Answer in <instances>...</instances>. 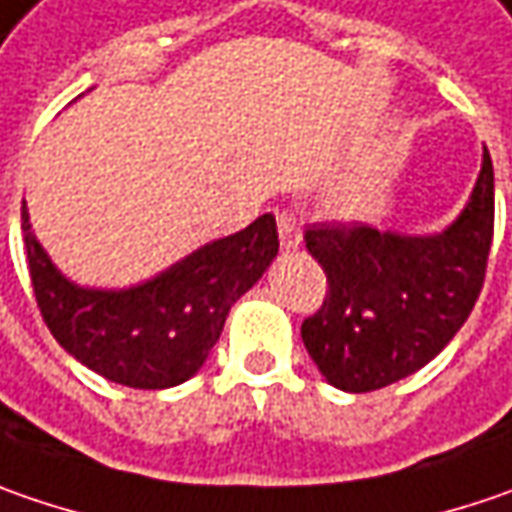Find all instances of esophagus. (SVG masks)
Here are the masks:
<instances>
[{
	"label": "esophagus",
	"mask_w": 512,
	"mask_h": 512,
	"mask_svg": "<svg viewBox=\"0 0 512 512\" xmlns=\"http://www.w3.org/2000/svg\"><path fill=\"white\" fill-rule=\"evenodd\" d=\"M278 234H280V246H283L286 252L298 249L300 243H303V234H300L295 214H289V212L278 214Z\"/></svg>",
	"instance_id": "1"
}]
</instances>
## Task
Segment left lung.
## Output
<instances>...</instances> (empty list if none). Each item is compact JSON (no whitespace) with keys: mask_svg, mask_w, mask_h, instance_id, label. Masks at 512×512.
<instances>
[{"mask_svg":"<svg viewBox=\"0 0 512 512\" xmlns=\"http://www.w3.org/2000/svg\"><path fill=\"white\" fill-rule=\"evenodd\" d=\"M493 209V163L484 148L467 206L441 232L326 223L306 232L329 292L303 321L300 338L332 387H389L427 367L456 338L484 283Z\"/></svg>","mask_w":512,"mask_h":512,"instance_id":"obj_1","label":"left lung"}]
</instances>
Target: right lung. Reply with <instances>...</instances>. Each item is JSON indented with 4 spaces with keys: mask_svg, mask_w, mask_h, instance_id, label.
I'll return each mask as SVG.
<instances>
[{
    "mask_svg": "<svg viewBox=\"0 0 512 512\" xmlns=\"http://www.w3.org/2000/svg\"><path fill=\"white\" fill-rule=\"evenodd\" d=\"M22 234L36 306L59 346L82 367L134 389H168L206 364L229 309L278 255L272 214L217 237L160 275L94 289L68 280L42 249L22 203Z\"/></svg>",
    "mask_w": 512,
    "mask_h": 512,
    "instance_id": "add662e5",
    "label": "right lung"
}]
</instances>
